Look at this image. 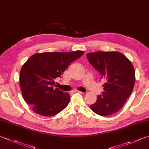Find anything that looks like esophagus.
Wrapping results in <instances>:
<instances>
[{
  "label": "esophagus",
  "instance_id": "1",
  "mask_svg": "<svg viewBox=\"0 0 149 149\" xmlns=\"http://www.w3.org/2000/svg\"><path fill=\"white\" fill-rule=\"evenodd\" d=\"M73 91H74V92H75V93H82L81 91H79V90H74Z\"/></svg>",
  "mask_w": 149,
  "mask_h": 149
}]
</instances>
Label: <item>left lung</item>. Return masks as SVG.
Masks as SVG:
<instances>
[{"mask_svg":"<svg viewBox=\"0 0 149 149\" xmlns=\"http://www.w3.org/2000/svg\"><path fill=\"white\" fill-rule=\"evenodd\" d=\"M90 64L105 81L104 91L97 96L96 102L90 105L94 113L100 116L116 113L124 105L133 90L135 71L131 62L119 52L88 53Z\"/></svg>","mask_w":149,"mask_h":149,"instance_id":"8db88e82","label":"left lung"}]
</instances>
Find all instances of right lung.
I'll use <instances>...</instances> for the list:
<instances>
[{
	"label": "right lung",
	"mask_w": 149,
	"mask_h": 149,
	"mask_svg": "<svg viewBox=\"0 0 149 149\" xmlns=\"http://www.w3.org/2000/svg\"><path fill=\"white\" fill-rule=\"evenodd\" d=\"M83 54L81 50L37 53L24 63L20 72L22 94L34 112L52 116L67 106L70 96L54 88L55 79Z\"/></svg>",
	"instance_id": "right-lung-1"
}]
</instances>
